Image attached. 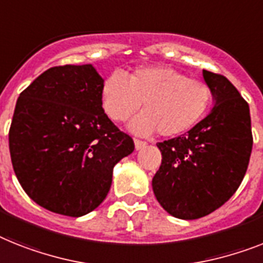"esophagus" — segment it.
<instances>
[{"mask_svg":"<svg viewBox=\"0 0 263 263\" xmlns=\"http://www.w3.org/2000/svg\"><path fill=\"white\" fill-rule=\"evenodd\" d=\"M146 142H144V141H140V140H134V146H136L137 151H140V149H144L145 146H146Z\"/></svg>","mask_w":263,"mask_h":263,"instance_id":"1","label":"esophagus"}]
</instances>
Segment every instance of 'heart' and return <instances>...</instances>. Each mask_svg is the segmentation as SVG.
Instances as JSON below:
<instances>
[{
	"label": "heart",
	"instance_id": "obj_1",
	"mask_svg": "<svg viewBox=\"0 0 263 263\" xmlns=\"http://www.w3.org/2000/svg\"><path fill=\"white\" fill-rule=\"evenodd\" d=\"M211 102L205 82L166 66L140 67L127 77L112 72L102 84V106L112 121L125 122L142 105L144 112L129 125L138 136L186 133L207 114Z\"/></svg>",
	"mask_w": 263,
	"mask_h": 263
}]
</instances>
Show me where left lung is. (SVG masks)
I'll list each match as a JSON object with an SVG mask.
<instances>
[{"label": "left lung", "mask_w": 263, "mask_h": 263, "mask_svg": "<svg viewBox=\"0 0 263 263\" xmlns=\"http://www.w3.org/2000/svg\"><path fill=\"white\" fill-rule=\"evenodd\" d=\"M212 90L211 111L194 129L158 142L162 160L153 192L175 218H203L235 194L250 160V108L227 78L203 69Z\"/></svg>", "instance_id": "obj_1"}]
</instances>
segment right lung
Here are the masks:
<instances>
[{
    "mask_svg": "<svg viewBox=\"0 0 263 263\" xmlns=\"http://www.w3.org/2000/svg\"><path fill=\"white\" fill-rule=\"evenodd\" d=\"M92 64L47 69L17 99L9 130L13 169L40 207L79 218L107 196L112 169L134 142L102 107Z\"/></svg>",
    "mask_w": 263,
    "mask_h": 263,
    "instance_id": "obj_1",
    "label": "right lung"
}]
</instances>
